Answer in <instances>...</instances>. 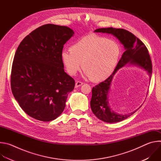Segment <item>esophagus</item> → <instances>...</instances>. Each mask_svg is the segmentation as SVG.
<instances>
[{
    "mask_svg": "<svg viewBox=\"0 0 161 161\" xmlns=\"http://www.w3.org/2000/svg\"><path fill=\"white\" fill-rule=\"evenodd\" d=\"M82 85H83V83H82V82L78 81H76V83H75V87H76V88H78V87L81 86Z\"/></svg>",
    "mask_w": 161,
    "mask_h": 161,
    "instance_id": "esophagus-1",
    "label": "esophagus"
}]
</instances>
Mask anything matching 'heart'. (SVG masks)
Returning a JSON list of instances; mask_svg holds the SVG:
<instances>
[{
	"label": "heart",
	"mask_w": 161,
	"mask_h": 161,
	"mask_svg": "<svg viewBox=\"0 0 161 161\" xmlns=\"http://www.w3.org/2000/svg\"><path fill=\"white\" fill-rule=\"evenodd\" d=\"M69 50H63L60 54L67 73L75 75L81 64L85 76L94 82L105 80L113 73L120 55L117 42L96 34L82 37Z\"/></svg>",
	"instance_id": "1"
}]
</instances>
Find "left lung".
Wrapping results in <instances>:
<instances>
[{
    "mask_svg": "<svg viewBox=\"0 0 161 161\" xmlns=\"http://www.w3.org/2000/svg\"><path fill=\"white\" fill-rule=\"evenodd\" d=\"M94 32L112 34L120 41L125 50L111 76L93 87L90 101L91 109L99 119L107 123L119 122L131 116L139 108L125 114H121L112 110L108 102V93L113 78L119 69L128 64L143 69L150 79L152 73L150 57L144 43L133 34L125 29L113 27L101 28L95 30Z\"/></svg>",
    "mask_w": 161,
    "mask_h": 161,
    "instance_id": "8db88e82",
    "label": "left lung"
}]
</instances>
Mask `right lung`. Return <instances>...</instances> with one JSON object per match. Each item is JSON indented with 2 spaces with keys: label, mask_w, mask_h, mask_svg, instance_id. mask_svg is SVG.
<instances>
[{
  "label": "right lung",
  "mask_w": 161,
  "mask_h": 161,
  "mask_svg": "<svg viewBox=\"0 0 161 161\" xmlns=\"http://www.w3.org/2000/svg\"><path fill=\"white\" fill-rule=\"evenodd\" d=\"M74 34L69 27L47 24L18 46L12 65L11 90L21 109L33 119L53 120L65 107L75 82L64 71L60 54Z\"/></svg>",
  "instance_id": "obj_1"
}]
</instances>
